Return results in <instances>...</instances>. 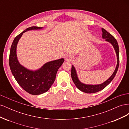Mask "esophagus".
<instances>
[{
    "mask_svg": "<svg viewBox=\"0 0 129 129\" xmlns=\"http://www.w3.org/2000/svg\"><path fill=\"white\" fill-rule=\"evenodd\" d=\"M64 58H65V60L66 61H69L72 60L73 58V57H72V56L71 55H70V54H67V55L65 56Z\"/></svg>",
    "mask_w": 129,
    "mask_h": 129,
    "instance_id": "1",
    "label": "esophagus"
}]
</instances>
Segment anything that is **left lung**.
<instances>
[{"label": "left lung", "instance_id": "left-lung-1", "mask_svg": "<svg viewBox=\"0 0 129 129\" xmlns=\"http://www.w3.org/2000/svg\"><path fill=\"white\" fill-rule=\"evenodd\" d=\"M102 38L103 39H105V40L108 41L112 45L114 46V49L116 51L117 57V64L116 68L115 70V72L112 74V75L110 76L109 79H108L106 81H105L104 83L97 84V85H88V84H83L79 81L78 79L76 70L74 68L73 66H72V71H71V76L73 81L74 82V84H75L76 87L79 89L80 90L83 91L85 93H95L98 91L102 90L104 88L106 87L107 85L110 83L112 80L114 79L117 72L118 71V67H119V46L118 45L117 41L116 39L113 37L112 35L108 32L107 31L104 29V28H102Z\"/></svg>", "mask_w": 129, "mask_h": 129}]
</instances>
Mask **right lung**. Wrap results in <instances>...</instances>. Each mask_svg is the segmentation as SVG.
Returning a JSON list of instances; mask_svg holds the SVG:
<instances>
[{
  "mask_svg": "<svg viewBox=\"0 0 129 129\" xmlns=\"http://www.w3.org/2000/svg\"><path fill=\"white\" fill-rule=\"evenodd\" d=\"M42 27L32 26L27 28L14 38L11 47L9 65L12 73L20 86L32 95H40L47 91L55 80L58 69L64 60L61 58L45 63L38 71H30L23 67L18 61L16 49L18 41L22 34L27 30L41 29Z\"/></svg>",
  "mask_w": 129,
  "mask_h": 129,
  "instance_id": "obj_1",
  "label": "right lung"
}]
</instances>
